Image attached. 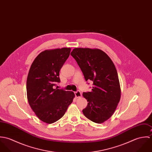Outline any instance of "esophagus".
Wrapping results in <instances>:
<instances>
[{
  "instance_id": "1",
  "label": "esophagus",
  "mask_w": 152,
  "mask_h": 152,
  "mask_svg": "<svg viewBox=\"0 0 152 152\" xmlns=\"http://www.w3.org/2000/svg\"><path fill=\"white\" fill-rule=\"evenodd\" d=\"M74 94H75L76 98H80L81 96V93L80 91H77L75 92Z\"/></svg>"
}]
</instances>
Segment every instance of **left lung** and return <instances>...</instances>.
<instances>
[{
	"label": "left lung",
	"instance_id": "1",
	"mask_svg": "<svg viewBox=\"0 0 152 152\" xmlns=\"http://www.w3.org/2000/svg\"><path fill=\"white\" fill-rule=\"evenodd\" d=\"M71 55L81 68L86 81L91 80V92L83 94L88 105L83 110L91 121L101 124L112 116L121 98L118 72L108 56L99 49L76 48Z\"/></svg>",
	"mask_w": 152,
	"mask_h": 152
}]
</instances>
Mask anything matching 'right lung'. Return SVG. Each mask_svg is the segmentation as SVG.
I'll use <instances>...</instances> for the list:
<instances>
[{"instance_id":"add662e5","label":"right lung","mask_w":152,"mask_h":152,"mask_svg":"<svg viewBox=\"0 0 152 152\" xmlns=\"http://www.w3.org/2000/svg\"><path fill=\"white\" fill-rule=\"evenodd\" d=\"M70 48L45 50L30 66L26 83L28 104L44 122L53 124L65 114L75 94L58 89L60 71L69 56Z\"/></svg>"}]
</instances>
